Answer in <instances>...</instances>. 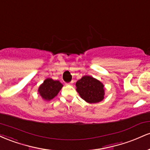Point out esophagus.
<instances>
[{
	"instance_id": "1",
	"label": "esophagus",
	"mask_w": 150,
	"mask_h": 150,
	"mask_svg": "<svg viewBox=\"0 0 150 150\" xmlns=\"http://www.w3.org/2000/svg\"><path fill=\"white\" fill-rule=\"evenodd\" d=\"M73 82H74V81L73 80H72V81H70V82H68V83H66V85H72L73 84Z\"/></svg>"
}]
</instances>
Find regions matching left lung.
<instances>
[{
    "label": "left lung",
    "mask_w": 150,
    "mask_h": 150,
    "mask_svg": "<svg viewBox=\"0 0 150 150\" xmlns=\"http://www.w3.org/2000/svg\"><path fill=\"white\" fill-rule=\"evenodd\" d=\"M77 92L88 103H97L104 99V85L91 76H84L76 82Z\"/></svg>",
    "instance_id": "left-lung-1"
}]
</instances>
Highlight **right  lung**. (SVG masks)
<instances>
[{
    "mask_svg": "<svg viewBox=\"0 0 150 150\" xmlns=\"http://www.w3.org/2000/svg\"><path fill=\"white\" fill-rule=\"evenodd\" d=\"M62 87L63 85L59 81L47 78L44 81V83L40 85L38 91L43 99L50 101L57 95Z\"/></svg>",
    "mask_w": 150,
    "mask_h": 150,
    "instance_id": "right-lung-1",
    "label": "right lung"
}]
</instances>
